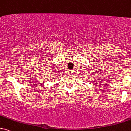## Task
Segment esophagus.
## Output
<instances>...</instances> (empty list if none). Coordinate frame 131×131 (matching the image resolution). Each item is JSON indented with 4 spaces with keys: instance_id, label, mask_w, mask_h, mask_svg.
I'll return each instance as SVG.
<instances>
[{
    "instance_id": "esophagus-1",
    "label": "esophagus",
    "mask_w": 131,
    "mask_h": 131,
    "mask_svg": "<svg viewBox=\"0 0 131 131\" xmlns=\"http://www.w3.org/2000/svg\"><path fill=\"white\" fill-rule=\"evenodd\" d=\"M73 71L70 70L69 71V72H68V73H69V75H71V74H73Z\"/></svg>"
}]
</instances>
